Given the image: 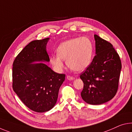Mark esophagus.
I'll use <instances>...</instances> for the list:
<instances>
[{
    "instance_id": "esophagus-1",
    "label": "esophagus",
    "mask_w": 132,
    "mask_h": 132,
    "mask_svg": "<svg viewBox=\"0 0 132 132\" xmlns=\"http://www.w3.org/2000/svg\"><path fill=\"white\" fill-rule=\"evenodd\" d=\"M67 79H68V80H74V79H75L74 77H72V76H67Z\"/></svg>"
}]
</instances>
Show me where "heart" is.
<instances>
[{
    "label": "heart",
    "instance_id": "obj_1",
    "mask_svg": "<svg viewBox=\"0 0 132 132\" xmlns=\"http://www.w3.org/2000/svg\"><path fill=\"white\" fill-rule=\"evenodd\" d=\"M57 55L50 57L53 68L58 72L64 67L63 60L70 69L82 72L89 66L93 56V45L86 37L70 39L60 43L57 48Z\"/></svg>",
    "mask_w": 132,
    "mask_h": 132
}]
</instances>
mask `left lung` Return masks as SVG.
<instances>
[{
    "label": "left lung",
    "instance_id": "left-lung-1",
    "mask_svg": "<svg viewBox=\"0 0 132 132\" xmlns=\"http://www.w3.org/2000/svg\"><path fill=\"white\" fill-rule=\"evenodd\" d=\"M94 37L96 56L80 77L84 83L81 98L86 103L97 105L109 101L116 95L122 64L111 43L97 35Z\"/></svg>",
    "mask_w": 132,
    "mask_h": 132
}]
</instances>
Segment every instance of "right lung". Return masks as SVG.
Segmentation results:
<instances>
[{"label":"right lung","instance_id":"1","mask_svg":"<svg viewBox=\"0 0 132 132\" xmlns=\"http://www.w3.org/2000/svg\"><path fill=\"white\" fill-rule=\"evenodd\" d=\"M49 39L32 41L13 63V90L27 107L36 112H47L55 106L65 79V75L55 72L42 63L50 62L46 51Z\"/></svg>","mask_w":132,"mask_h":132}]
</instances>
